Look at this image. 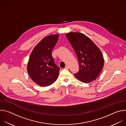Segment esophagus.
<instances>
[{"instance_id":"1","label":"esophagus","mask_w":126,"mask_h":126,"mask_svg":"<svg viewBox=\"0 0 126 126\" xmlns=\"http://www.w3.org/2000/svg\"><path fill=\"white\" fill-rule=\"evenodd\" d=\"M65 69H69V67L68 66H66L65 67Z\"/></svg>"}]
</instances>
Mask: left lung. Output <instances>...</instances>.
<instances>
[{
	"label": "left lung",
	"mask_w": 126,
	"mask_h": 126,
	"mask_svg": "<svg viewBox=\"0 0 126 126\" xmlns=\"http://www.w3.org/2000/svg\"><path fill=\"white\" fill-rule=\"evenodd\" d=\"M66 36L75 51L79 63V70L74 76L83 83L95 80L104 64L100 49L83 33L71 32Z\"/></svg>",
	"instance_id": "1"
}]
</instances>
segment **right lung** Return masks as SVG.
I'll list each match as a JSON object with an SVG mask.
<instances>
[{
  "label": "right lung",
  "instance_id": "add662e5",
  "mask_svg": "<svg viewBox=\"0 0 126 126\" xmlns=\"http://www.w3.org/2000/svg\"><path fill=\"white\" fill-rule=\"evenodd\" d=\"M59 38L53 34L43 38L32 50L27 66L32 80L42 87L49 86L57 79L60 68L55 64L51 53Z\"/></svg>",
  "mask_w": 126,
  "mask_h": 126
}]
</instances>
